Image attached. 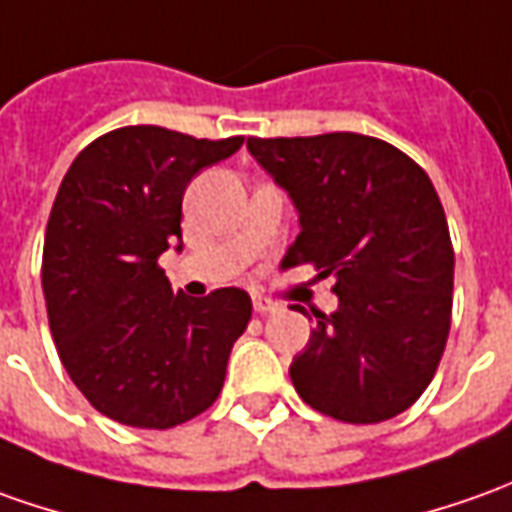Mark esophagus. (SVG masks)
<instances>
[{
	"mask_svg": "<svg viewBox=\"0 0 512 512\" xmlns=\"http://www.w3.org/2000/svg\"><path fill=\"white\" fill-rule=\"evenodd\" d=\"M255 311L257 314H274V311H280V305L266 300V297H255Z\"/></svg>",
	"mask_w": 512,
	"mask_h": 512,
	"instance_id": "1",
	"label": "esophagus"
}]
</instances>
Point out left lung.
<instances>
[{"instance_id":"left-lung-1","label":"left lung","mask_w":512,"mask_h":512,"mask_svg":"<svg viewBox=\"0 0 512 512\" xmlns=\"http://www.w3.org/2000/svg\"><path fill=\"white\" fill-rule=\"evenodd\" d=\"M246 145L300 210L283 266L336 280L339 308L314 311L308 347L288 370L294 389L344 423L401 415L431 384L451 328L454 246L426 170L350 131Z\"/></svg>"}]
</instances>
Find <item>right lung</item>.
Listing matches in <instances>:
<instances>
[{
  "label": "right lung",
  "mask_w": 512,
  "mask_h": 512,
  "mask_svg": "<svg viewBox=\"0 0 512 512\" xmlns=\"http://www.w3.org/2000/svg\"><path fill=\"white\" fill-rule=\"evenodd\" d=\"M241 145L125 125L89 142L58 187L41 257L52 339L83 398L123 426L173 429L221 395L252 300L173 294L159 255L182 238L190 179Z\"/></svg>",
  "instance_id": "right-lung-1"
}]
</instances>
